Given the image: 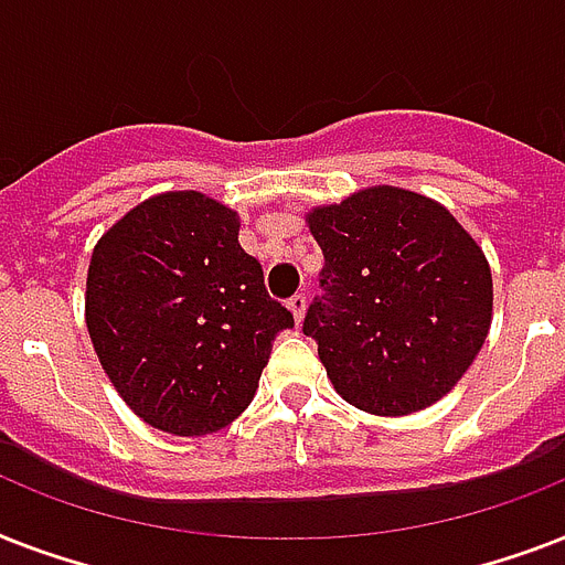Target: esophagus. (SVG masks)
<instances>
[{"mask_svg":"<svg viewBox=\"0 0 565 565\" xmlns=\"http://www.w3.org/2000/svg\"><path fill=\"white\" fill-rule=\"evenodd\" d=\"M287 308L292 310V319H296V326H301L305 322V313H308V299L305 296H292L290 301H287Z\"/></svg>","mask_w":565,"mask_h":565,"instance_id":"34e87169","label":"esophagus"}]
</instances>
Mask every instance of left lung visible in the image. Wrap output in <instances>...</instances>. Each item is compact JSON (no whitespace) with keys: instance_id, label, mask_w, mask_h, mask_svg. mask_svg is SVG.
<instances>
[{"instance_id":"8db88e82","label":"left lung","mask_w":565,"mask_h":565,"mask_svg":"<svg viewBox=\"0 0 565 565\" xmlns=\"http://www.w3.org/2000/svg\"><path fill=\"white\" fill-rule=\"evenodd\" d=\"M326 255V296L305 334L345 402L407 416L439 402L490 334L492 273L448 207L375 184L305 216Z\"/></svg>"}]
</instances>
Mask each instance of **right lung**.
<instances>
[{
    "label": "right lung",
    "instance_id": "add662e5",
    "mask_svg": "<svg viewBox=\"0 0 565 565\" xmlns=\"http://www.w3.org/2000/svg\"><path fill=\"white\" fill-rule=\"evenodd\" d=\"M239 216L199 190L146 199L93 248L84 319L110 384L175 437L225 428L255 398L292 313L239 246Z\"/></svg>",
    "mask_w": 565,
    "mask_h": 565
}]
</instances>
